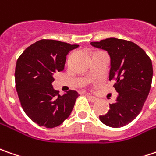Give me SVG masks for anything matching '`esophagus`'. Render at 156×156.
I'll list each match as a JSON object with an SVG mask.
<instances>
[{
	"instance_id": "1",
	"label": "esophagus",
	"mask_w": 156,
	"mask_h": 156,
	"mask_svg": "<svg viewBox=\"0 0 156 156\" xmlns=\"http://www.w3.org/2000/svg\"><path fill=\"white\" fill-rule=\"evenodd\" d=\"M87 98H88L90 100L91 102H95V101H97V100H98V98H97L96 97H94V96H91V95H90V94H87Z\"/></svg>"
}]
</instances>
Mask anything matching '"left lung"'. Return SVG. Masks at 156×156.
I'll use <instances>...</instances> for the list:
<instances>
[{
  "instance_id": "8db88e82",
  "label": "left lung",
  "mask_w": 156,
  "mask_h": 156,
  "mask_svg": "<svg viewBox=\"0 0 156 156\" xmlns=\"http://www.w3.org/2000/svg\"><path fill=\"white\" fill-rule=\"evenodd\" d=\"M91 46L105 50L110 58L109 79L118 92L116 102L99 119L104 124L120 128L132 122L141 112L150 90L153 66L150 58L139 46L131 41L109 38Z\"/></svg>"
}]
</instances>
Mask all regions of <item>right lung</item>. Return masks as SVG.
<instances>
[{
    "label": "right lung",
    "instance_id": "right-lung-1",
    "mask_svg": "<svg viewBox=\"0 0 156 156\" xmlns=\"http://www.w3.org/2000/svg\"><path fill=\"white\" fill-rule=\"evenodd\" d=\"M78 45L41 40L28 46L15 67V87L25 113L40 126L60 125L73 110L78 93L70 90L60 96L53 89V74L64 70L69 51Z\"/></svg>",
    "mask_w": 156,
    "mask_h": 156
}]
</instances>
